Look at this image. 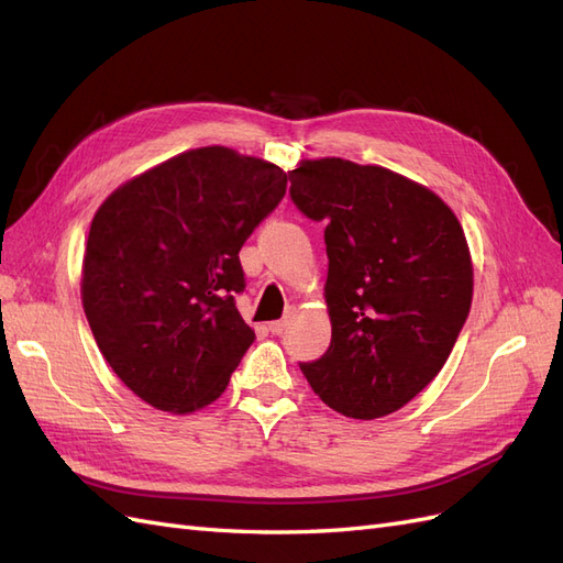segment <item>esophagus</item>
<instances>
[{
    "mask_svg": "<svg viewBox=\"0 0 563 563\" xmlns=\"http://www.w3.org/2000/svg\"><path fill=\"white\" fill-rule=\"evenodd\" d=\"M286 327H288V321L286 319H279V321H269V333L272 335H282L284 331H286Z\"/></svg>",
    "mask_w": 563,
    "mask_h": 563,
    "instance_id": "1",
    "label": "esophagus"
}]
</instances>
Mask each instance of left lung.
Returning a JSON list of instances; mask_svg holds the SVG:
<instances>
[{"mask_svg": "<svg viewBox=\"0 0 563 563\" xmlns=\"http://www.w3.org/2000/svg\"><path fill=\"white\" fill-rule=\"evenodd\" d=\"M300 213L323 220L331 345L300 371L333 411H399L446 364L472 305V258L455 213L383 166L305 159L291 174Z\"/></svg>", "mask_w": 563, "mask_h": 563, "instance_id": "obj_1", "label": "left lung"}]
</instances>
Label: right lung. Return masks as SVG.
Wrapping results in <instances>:
<instances>
[{"label":"right lung","instance_id":"right-lung-1","mask_svg":"<svg viewBox=\"0 0 563 563\" xmlns=\"http://www.w3.org/2000/svg\"><path fill=\"white\" fill-rule=\"evenodd\" d=\"M284 195L279 166L211 145L135 176L96 211L81 302L133 395L168 413L223 395L255 340L234 302L240 251Z\"/></svg>","mask_w":563,"mask_h":563}]
</instances>
